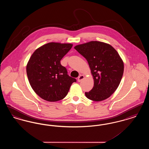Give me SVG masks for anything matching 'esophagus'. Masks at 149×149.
<instances>
[{
    "instance_id": "1",
    "label": "esophagus",
    "mask_w": 149,
    "mask_h": 149,
    "mask_svg": "<svg viewBox=\"0 0 149 149\" xmlns=\"http://www.w3.org/2000/svg\"><path fill=\"white\" fill-rule=\"evenodd\" d=\"M84 78V76L83 75H80L79 77H78V82H80L81 81H82Z\"/></svg>"
}]
</instances>
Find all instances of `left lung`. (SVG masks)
<instances>
[{"label":"left lung","mask_w":149,"mask_h":149,"mask_svg":"<svg viewBox=\"0 0 149 149\" xmlns=\"http://www.w3.org/2000/svg\"><path fill=\"white\" fill-rule=\"evenodd\" d=\"M74 49L87 60L94 79V86L85 96L99 102L109 98L120 83L124 65L118 53L109 44L91 41Z\"/></svg>","instance_id":"obj_1"}]
</instances>
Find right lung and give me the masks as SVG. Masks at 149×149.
Returning a JSON list of instances; mask_svg holds the SVG:
<instances>
[{"instance_id": "1", "label": "right lung", "mask_w": 149, "mask_h": 149, "mask_svg": "<svg viewBox=\"0 0 149 149\" xmlns=\"http://www.w3.org/2000/svg\"><path fill=\"white\" fill-rule=\"evenodd\" d=\"M72 46L70 43L50 42L36 50L26 67L29 84L43 99L56 102L64 99L77 80L68 74L60 63Z\"/></svg>"}]
</instances>
